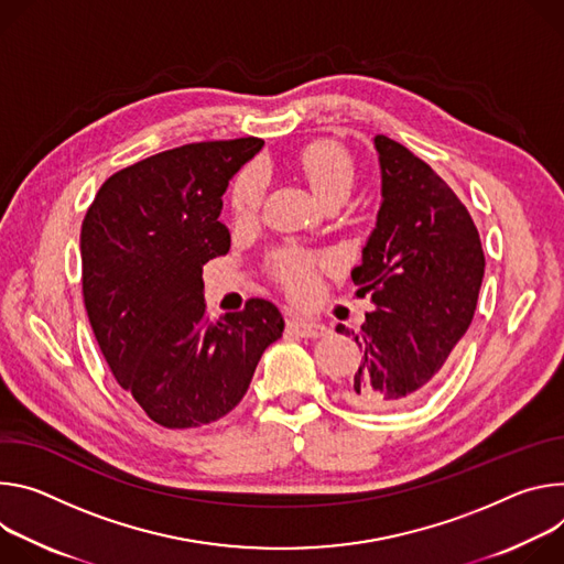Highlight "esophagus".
<instances>
[{
  "label": "esophagus",
  "mask_w": 564,
  "mask_h": 564,
  "mask_svg": "<svg viewBox=\"0 0 564 564\" xmlns=\"http://www.w3.org/2000/svg\"><path fill=\"white\" fill-rule=\"evenodd\" d=\"M289 329L302 338H321V336H327L329 329L325 325H318V323H311V321H304V318H291L289 321Z\"/></svg>",
  "instance_id": "esophagus-1"
}]
</instances>
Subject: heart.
Wrapping results in <instances>:
<instances>
[{
	"label": "heart",
	"instance_id": "obj_1",
	"mask_svg": "<svg viewBox=\"0 0 564 564\" xmlns=\"http://www.w3.org/2000/svg\"><path fill=\"white\" fill-rule=\"evenodd\" d=\"M297 170L311 191L327 206L343 204L356 185V161L351 152L334 139H321L304 145L297 154ZM267 187L269 176L260 163H250L239 170L230 187L232 215L239 221L256 219L264 206ZM325 264L327 260L323 256L293 246L278 250L271 258L273 278L289 295L297 300H304L316 291Z\"/></svg>",
	"mask_w": 564,
	"mask_h": 564
}]
</instances>
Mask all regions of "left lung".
<instances>
[{
	"label": "left lung",
	"mask_w": 564,
	"mask_h": 564,
	"mask_svg": "<svg viewBox=\"0 0 564 564\" xmlns=\"http://www.w3.org/2000/svg\"><path fill=\"white\" fill-rule=\"evenodd\" d=\"M373 143L383 204L351 271L373 308L351 329L362 358L343 397L358 410L390 412L423 399L446 373L475 316L484 250L470 213L440 174L383 134ZM336 332L349 334L343 325Z\"/></svg>",
	"instance_id": "left-lung-1"
}]
</instances>
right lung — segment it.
<instances>
[{
    "instance_id": "add662e5",
    "label": "right lung",
    "mask_w": 564,
    "mask_h": 564,
    "mask_svg": "<svg viewBox=\"0 0 564 564\" xmlns=\"http://www.w3.org/2000/svg\"><path fill=\"white\" fill-rule=\"evenodd\" d=\"M262 145L246 137L159 152L113 172L85 215L83 297L94 336L118 386L163 427L226 416L284 332L269 300L250 297L219 321L204 302V264L230 248L221 195Z\"/></svg>"
}]
</instances>
